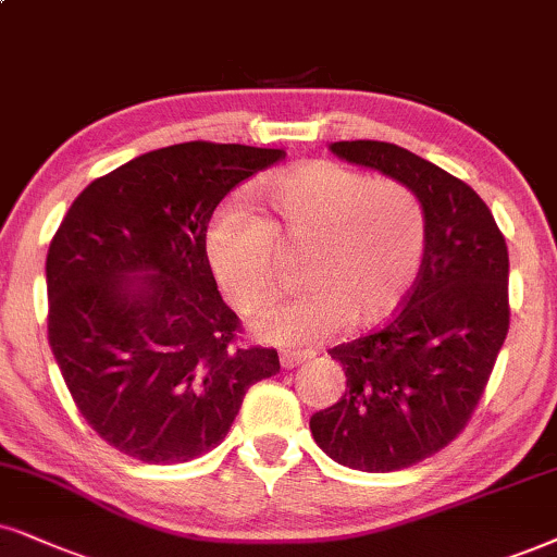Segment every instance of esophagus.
<instances>
[{"instance_id": "34e87169", "label": "esophagus", "mask_w": 557, "mask_h": 557, "mask_svg": "<svg viewBox=\"0 0 557 557\" xmlns=\"http://www.w3.org/2000/svg\"><path fill=\"white\" fill-rule=\"evenodd\" d=\"M308 351H283V355H280V362H283V368L285 370H293V368H298V364H302L308 360Z\"/></svg>"}]
</instances>
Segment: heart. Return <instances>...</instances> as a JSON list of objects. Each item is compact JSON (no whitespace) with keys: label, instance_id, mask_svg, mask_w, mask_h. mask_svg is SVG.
I'll list each match as a JSON object with an SVG mask.
<instances>
[{"label":"heart","instance_id":"b5f03b06","mask_svg":"<svg viewBox=\"0 0 557 557\" xmlns=\"http://www.w3.org/2000/svg\"><path fill=\"white\" fill-rule=\"evenodd\" d=\"M264 218L228 206L206 236L218 287L255 311L277 283V251H302V293L262 308L255 329L283 347H311L339 326L370 329L404 306L424 267L429 215L419 193L339 161H302L259 187Z\"/></svg>","mask_w":557,"mask_h":557}]
</instances>
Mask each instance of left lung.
<instances>
[{
    "label": "left lung",
    "instance_id": "left-lung-1",
    "mask_svg": "<svg viewBox=\"0 0 557 557\" xmlns=\"http://www.w3.org/2000/svg\"><path fill=\"white\" fill-rule=\"evenodd\" d=\"M336 157L406 182L424 200L429 244L404 306L329 351L347 391L311 434L339 466L391 473L445 449L468 426L509 331V251L481 195L385 140H339Z\"/></svg>",
    "mask_w": 557,
    "mask_h": 557
}]
</instances>
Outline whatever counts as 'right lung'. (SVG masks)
<instances>
[{
	"label": "right lung",
	"mask_w": 557,
	"mask_h": 557,
	"mask_svg": "<svg viewBox=\"0 0 557 557\" xmlns=\"http://www.w3.org/2000/svg\"><path fill=\"white\" fill-rule=\"evenodd\" d=\"M283 157L213 140L149 151L84 187L51 238L48 344L87 424L133 460L210 453L280 372L277 349L242 344L206 236L218 202Z\"/></svg>",
	"instance_id": "obj_1"
}]
</instances>
